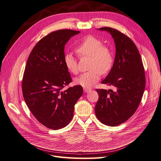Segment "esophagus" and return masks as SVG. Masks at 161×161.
Segmentation results:
<instances>
[{"label": "esophagus", "instance_id": "esophagus-1", "mask_svg": "<svg viewBox=\"0 0 161 161\" xmlns=\"http://www.w3.org/2000/svg\"><path fill=\"white\" fill-rule=\"evenodd\" d=\"M84 92L88 93V92H89L90 91V89H89V88H84Z\"/></svg>", "mask_w": 161, "mask_h": 161}]
</instances>
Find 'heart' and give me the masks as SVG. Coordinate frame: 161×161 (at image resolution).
Here are the masks:
<instances>
[{"mask_svg": "<svg viewBox=\"0 0 161 161\" xmlns=\"http://www.w3.org/2000/svg\"><path fill=\"white\" fill-rule=\"evenodd\" d=\"M75 51L80 57L90 56L88 71L83 73L75 79L76 84L82 87L89 88L99 81L101 73L107 74L114 64V56L108 47L103 45V42L93 36H87L75 47ZM64 62L68 71L77 75L79 73L77 58L71 53L65 54Z\"/></svg>", "mask_w": 161, "mask_h": 161, "instance_id": "b5f03b06", "label": "heart"}]
</instances>
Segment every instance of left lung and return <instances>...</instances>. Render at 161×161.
I'll list each match as a JSON object with an SVG mask.
<instances>
[{
    "instance_id": "left-lung-1",
    "label": "left lung",
    "mask_w": 161,
    "mask_h": 161,
    "mask_svg": "<svg viewBox=\"0 0 161 161\" xmlns=\"http://www.w3.org/2000/svg\"><path fill=\"white\" fill-rule=\"evenodd\" d=\"M99 30L110 33L116 45L114 63L102 83L116 90L96 89V116L102 124L114 127L127 121L138 108L145 90L144 68L136 46L127 36L110 27Z\"/></svg>"
}]
</instances>
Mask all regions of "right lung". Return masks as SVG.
Returning <instances> with one entry per match:
<instances>
[{"instance_id":"right-lung-1","label":"right lung","mask_w":161,"mask_h":161,"mask_svg":"<svg viewBox=\"0 0 161 161\" xmlns=\"http://www.w3.org/2000/svg\"><path fill=\"white\" fill-rule=\"evenodd\" d=\"M79 32L65 29L49 33L37 43L27 60L22 80L24 99L37 120L51 129L69 124L82 95L80 85L62 90L72 81L64 62V46Z\"/></svg>"}]
</instances>
